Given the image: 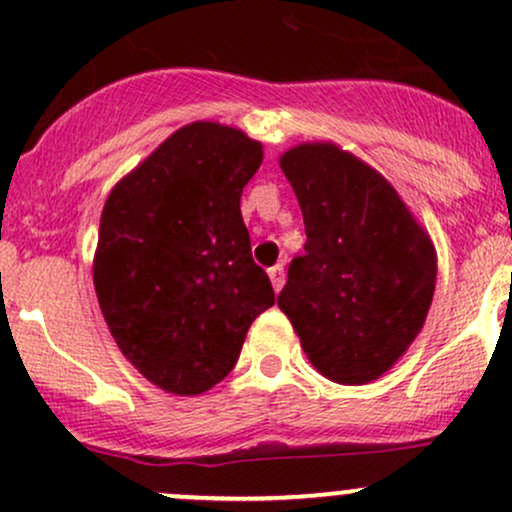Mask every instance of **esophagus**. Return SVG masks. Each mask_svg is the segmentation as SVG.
Masks as SVG:
<instances>
[{"label":"esophagus","mask_w":512,"mask_h":512,"mask_svg":"<svg viewBox=\"0 0 512 512\" xmlns=\"http://www.w3.org/2000/svg\"><path fill=\"white\" fill-rule=\"evenodd\" d=\"M269 279H272V289L279 293L281 286H284V267H281V264H276V267L269 269Z\"/></svg>","instance_id":"esophagus-1"}]
</instances>
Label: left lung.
<instances>
[{"label":"left lung","mask_w":512,"mask_h":512,"mask_svg":"<svg viewBox=\"0 0 512 512\" xmlns=\"http://www.w3.org/2000/svg\"><path fill=\"white\" fill-rule=\"evenodd\" d=\"M305 223L279 308L310 363L339 385L387 373L424 327L438 260L390 180L332 142L281 154Z\"/></svg>","instance_id":"8db88e82"}]
</instances>
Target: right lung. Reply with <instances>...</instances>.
Segmentation results:
<instances>
[{"mask_svg":"<svg viewBox=\"0 0 512 512\" xmlns=\"http://www.w3.org/2000/svg\"><path fill=\"white\" fill-rule=\"evenodd\" d=\"M260 163L262 144L245 132L192 122L105 199L93 257L101 313L127 361L173 395L221 383L274 305L240 214Z\"/></svg>","mask_w":512,"mask_h":512,"instance_id":"right-lung-1","label":"right lung"}]
</instances>
